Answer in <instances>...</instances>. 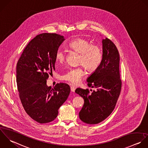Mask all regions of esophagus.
Segmentation results:
<instances>
[{"instance_id": "1", "label": "esophagus", "mask_w": 148, "mask_h": 148, "mask_svg": "<svg viewBox=\"0 0 148 148\" xmlns=\"http://www.w3.org/2000/svg\"><path fill=\"white\" fill-rule=\"evenodd\" d=\"M70 89H71V92H75V88H74V86H71L70 87Z\"/></svg>"}]
</instances>
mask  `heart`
<instances>
[{
    "label": "heart",
    "mask_w": 148,
    "mask_h": 148,
    "mask_svg": "<svg viewBox=\"0 0 148 148\" xmlns=\"http://www.w3.org/2000/svg\"><path fill=\"white\" fill-rule=\"evenodd\" d=\"M68 48L79 53L78 63L82 65L88 71H93L100 66L103 58L102 51L99 46L92 44L83 38L77 37L71 41ZM58 63H63L65 60V54L62 51H58L55 55ZM84 75L82 67L69 69L60 77L61 80L65 81L72 85H78Z\"/></svg>",
    "instance_id": "heart-1"
}]
</instances>
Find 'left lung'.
<instances>
[{
  "label": "left lung",
  "instance_id": "obj_1",
  "mask_svg": "<svg viewBox=\"0 0 148 148\" xmlns=\"http://www.w3.org/2000/svg\"><path fill=\"white\" fill-rule=\"evenodd\" d=\"M103 58L99 67L88 78V85L96 90L77 88L75 92L84 99L79 113L85 123L97 124L105 120L114 111L119 97L122 81L119 73V53L110 39H103Z\"/></svg>",
  "mask_w": 148,
  "mask_h": 148
}]
</instances>
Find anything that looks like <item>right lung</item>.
<instances>
[{
    "mask_svg": "<svg viewBox=\"0 0 148 148\" xmlns=\"http://www.w3.org/2000/svg\"><path fill=\"white\" fill-rule=\"evenodd\" d=\"M63 36L42 33L26 45L16 64V84L22 106L27 115L40 123L53 121L70 92L69 85H47L55 70V55L64 41Z\"/></svg>",
    "mask_w": 148,
    "mask_h": 148,
    "instance_id": "1",
    "label": "right lung"
}]
</instances>
